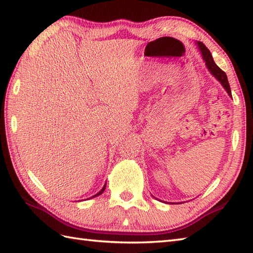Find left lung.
Listing matches in <instances>:
<instances>
[{"label": "left lung", "instance_id": "obj_1", "mask_svg": "<svg viewBox=\"0 0 253 253\" xmlns=\"http://www.w3.org/2000/svg\"><path fill=\"white\" fill-rule=\"evenodd\" d=\"M197 44L199 46V49H200V51H201L202 57H203L204 62H206V65H207L208 69L210 71V73H211L213 76L215 77L218 80V82L222 84L224 89L227 91V93L230 96H232V91H230V87H229V84H228V79H227L226 74H225V72H223L222 69L219 68L215 63H214L211 52L209 51L208 47L204 45L202 42H198Z\"/></svg>", "mask_w": 253, "mask_h": 253}]
</instances>
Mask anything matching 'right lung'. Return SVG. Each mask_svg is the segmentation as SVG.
Here are the masks:
<instances>
[{
    "label": "right lung",
    "mask_w": 253,
    "mask_h": 253,
    "mask_svg": "<svg viewBox=\"0 0 253 253\" xmlns=\"http://www.w3.org/2000/svg\"><path fill=\"white\" fill-rule=\"evenodd\" d=\"M105 186H106V184H105V185H104V187H103V188H102V189H101V190H100V191H99L98 193H96V195H94V196H93L92 198H94V197H98V196L102 195V192H103V191L105 190Z\"/></svg>",
    "instance_id": "add662e5"
}]
</instances>
